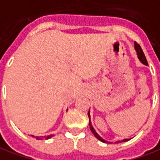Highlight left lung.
<instances>
[{
  "label": "left lung",
  "instance_id": "obj_1",
  "mask_svg": "<svg viewBox=\"0 0 160 160\" xmlns=\"http://www.w3.org/2000/svg\"><path fill=\"white\" fill-rule=\"evenodd\" d=\"M134 48L135 50H136V52H137V55H138V60L140 61V62L144 65H147V61H146V56H145V53H144V52H143L142 48H140V46L138 45V44H137L136 42H134ZM88 117H89V127H90V130H91L92 132L93 133V135H94V136H95L96 138H98L99 140H100L101 142L110 143V142H108V141H107L106 139H104L102 137H100V136L97 133V132H96L95 129L93 128V127H92V122H91V119H90V109H89V111H88ZM128 140H129L128 138H125V139H122V140H118V141H116L115 143L117 144V143H120V142H126V141H128Z\"/></svg>",
  "mask_w": 160,
  "mask_h": 160
}]
</instances>
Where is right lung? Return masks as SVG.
<instances>
[{
	"instance_id": "1",
	"label": "right lung",
	"mask_w": 160,
	"mask_h": 160,
	"mask_svg": "<svg viewBox=\"0 0 160 160\" xmlns=\"http://www.w3.org/2000/svg\"><path fill=\"white\" fill-rule=\"evenodd\" d=\"M53 136V134H50V135H48V136H46V137L44 138H45V139H48V138H52ZM31 137H33V138H34V136H33V135H31ZM35 138H36V139H42V138H40V137H35Z\"/></svg>"
}]
</instances>
